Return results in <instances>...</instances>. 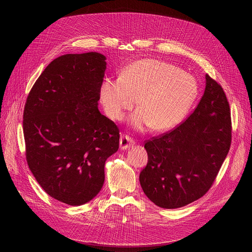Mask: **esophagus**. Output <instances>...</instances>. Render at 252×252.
<instances>
[{"label": "esophagus", "instance_id": "1", "mask_svg": "<svg viewBox=\"0 0 252 252\" xmlns=\"http://www.w3.org/2000/svg\"><path fill=\"white\" fill-rule=\"evenodd\" d=\"M134 143H135L134 140L131 139L129 136L122 135L121 141H119V147H121L123 150H126V149L129 148L130 146H133Z\"/></svg>", "mask_w": 252, "mask_h": 252}]
</instances>
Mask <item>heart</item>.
I'll return each mask as SVG.
<instances>
[{
    "label": "heart",
    "mask_w": 252,
    "mask_h": 252,
    "mask_svg": "<svg viewBox=\"0 0 252 252\" xmlns=\"http://www.w3.org/2000/svg\"><path fill=\"white\" fill-rule=\"evenodd\" d=\"M196 95L193 76L154 59L135 62L122 76L106 78L100 91L105 112L113 121L123 119L140 99L142 109L131 115V126L137 129L152 126L159 131L177 126L187 115Z\"/></svg>",
    "instance_id": "1"
}]
</instances>
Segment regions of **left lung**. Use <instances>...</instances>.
Masks as SVG:
<instances>
[{
  "instance_id": "8db88e82",
  "label": "left lung",
  "mask_w": 252,
  "mask_h": 252,
  "mask_svg": "<svg viewBox=\"0 0 252 252\" xmlns=\"http://www.w3.org/2000/svg\"><path fill=\"white\" fill-rule=\"evenodd\" d=\"M204 94L194 111L175 128L145 142L148 162L141 187L162 208H179L213 186L232 141L230 105L221 86L205 75Z\"/></svg>"
}]
</instances>
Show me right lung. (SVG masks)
Segmentation results:
<instances>
[{
	"label": "right lung",
	"instance_id": "add662e5",
	"mask_svg": "<svg viewBox=\"0 0 252 252\" xmlns=\"http://www.w3.org/2000/svg\"><path fill=\"white\" fill-rule=\"evenodd\" d=\"M106 57L66 54L38 76L23 111L25 155L45 192L68 205L92 200L104 165L119 147V129L98 109Z\"/></svg>",
	"mask_w": 252,
	"mask_h": 252
}]
</instances>
